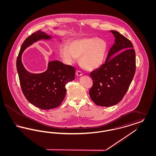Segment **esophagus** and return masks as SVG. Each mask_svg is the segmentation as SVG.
<instances>
[{"label": "esophagus", "instance_id": "1", "mask_svg": "<svg viewBox=\"0 0 156 156\" xmlns=\"http://www.w3.org/2000/svg\"><path fill=\"white\" fill-rule=\"evenodd\" d=\"M76 74V75H77L78 76H81V75L83 74L82 72L81 71H80V70H77Z\"/></svg>", "mask_w": 156, "mask_h": 156}]
</instances>
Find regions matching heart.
Returning a JSON list of instances; mask_svg holds the SVG:
<instances>
[{"label": "heart", "instance_id": "b5f03b06", "mask_svg": "<svg viewBox=\"0 0 156 156\" xmlns=\"http://www.w3.org/2000/svg\"><path fill=\"white\" fill-rule=\"evenodd\" d=\"M107 44L98 37H85L70 42L69 45L62 44L59 48L60 55L68 64L75 62L80 57L82 66L88 70H94L104 64Z\"/></svg>", "mask_w": 156, "mask_h": 156}]
</instances>
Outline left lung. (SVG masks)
Returning a JSON list of instances; mask_svg holds the SVG:
<instances>
[{
    "label": "left lung",
    "instance_id": "1",
    "mask_svg": "<svg viewBox=\"0 0 156 156\" xmlns=\"http://www.w3.org/2000/svg\"><path fill=\"white\" fill-rule=\"evenodd\" d=\"M115 44L105 62L92 71L93 85L89 95L95 104L109 107L120 102L129 89L136 72V54L132 42L117 31L111 30Z\"/></svg>",
    "mask_w": 156,
    "mask_h": 156
}]
</instances>
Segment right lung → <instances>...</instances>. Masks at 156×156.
Listing matches in <instances>:
<instances>
[{"mask_svg": "<svg viewBox=\"0 0 156 156\" xmlns=\"http://www.w3.org/2000/svg\"><path fill=\"white\" fill-rule=\"evenodd\" d=\"M41 30L27 37L22 45L16 60L17 71L23 94L27 101L41 109L55 108L61 104L67 92L66 85L75 79V69L58 61L48 62L47 69L41 74H32L23 66L22 55L30 44L41 39H49Z\"/></svg>", "mask_w": 156, "mask_h": 156, "instance_id": "1", "label": "right lung"}]
</instances>
